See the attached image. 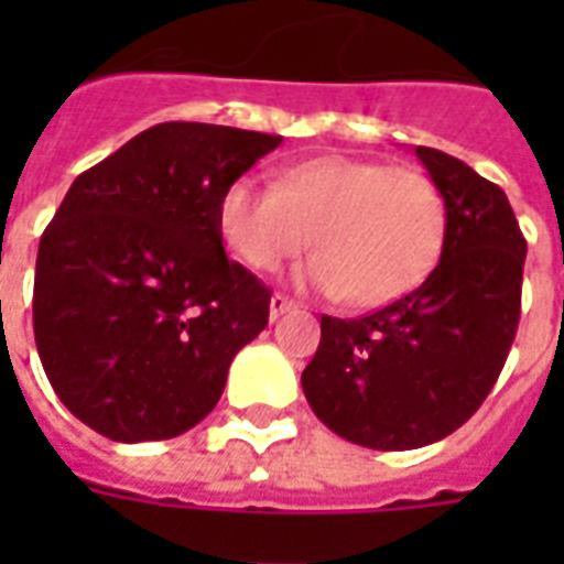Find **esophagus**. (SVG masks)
<instances>
[{
    "instance_id": "esophagus-1",
    "label": "esophagus",
    "mask_w": 564,
    "mask_h": 564,
    "mask_svg": "<svg viewBox=\"0 0 564 564\" xmlns=\"http://www.w3.org/2000/svg\"><path fill=\"white\" fill-rule=\"evenodd\" d=\"M292 307H295V304H292L286 295H272V301H269V316H272L274 322V318H281L283 313H290Z\"/></svg>"
}]
</instances>
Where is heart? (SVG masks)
Masks as SVG:
<instances>
[{"label":"heart","mask_w":564,"mask_h":564,"mask_svg":"<svg viewBox=\"0 0 564 564\" xmlns=\"http://www.w3.org/2000/svg\"><path fill=\"white\" fill-rule=\"evenodd\" d=\"M219 230L239 263L274 272L313 246L301 283L354 307H383L419 286L447 230L445 195L427 172L348 154L295 163L278 184L237 178Z\"/></svg>","instance_id":"heart-1"}]
</instances>
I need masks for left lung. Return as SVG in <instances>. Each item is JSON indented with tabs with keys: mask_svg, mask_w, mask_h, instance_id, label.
<instances>
[{
	"mask_svg": "<svg viewBox=\"0 0 564 564\" xmlns=\"http://www.w3.org/2000/svg\"><path fill=\"white\" fill-rule=\"evenodd\" d=\"M415 158L445 195L436 269L369 316H322V343L301 375L318 421L375 451H412L463 427L521 318L527 239L507 193L438 149L415 145Z\"/></svg>",
	"mask_w": 564,
	"mask_h": 564,
	"instance_id": "8db88e82",
	"label": "left lung"
}]
</instances>
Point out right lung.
<instances>
[{"instance_id": "add662e5", "label": "right lung", "mask_w": 564, "mask_h": 564, "mask_svg": "<svg viewBox=\"0 0 564 564\" xmlns=\"http://www.w3.org/2000/svg\"><path fill=\"white\" fill-rule=\"evenodd\" d=\"M281 140L163 122L73 181L40 237L34 343L55 394L87 427L154 442L219 403L272 301L225 254L219 202Z\"/></svg>"}]
</instances>
